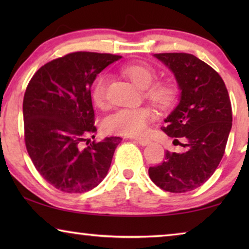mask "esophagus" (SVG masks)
Listing matches in <instances>:
<instances>
[{"label":"esophagus","instance_id":"34e87169","mask_svg":"<svg viewBox=\"0 0 249 249\" xmlns=\"http://www.w3.org/2000/svg\"><path fill=\"white\" fill-rule=\"evenodd\" d=\"M134 142H136L137 144H140L142 146H147L150 144L149 140H145V138H133Z\"/></svg>","mask_w":249,"mask_h":249}]
</instances>
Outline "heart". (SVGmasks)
I'll return each mask as SVG.
<instances>
[{
  "label": "heart",
  "mask_w": 249,
  "mask_h": 249,
  "mask_svg": "<svg viewBox=\"0 0 249 249\" xmlns=\"http://www.w3.org/2000/svg\"><path fill=\"white\" fill-rule=\"evenodd\" d=\"M126 77L141 89H145V96L151 103L160 108L169 107L177 96L176 88L169 82L154 83L155 72L146 65H127L122 68ZM107 77L101 74L95 80L92 88V100L99 107H104L107 103ZM151 121V112L147 107L120 108L108 115L103 122L105 132L138 137L144 135Z\"/></svg>",
  "instance_id": "heart-1"
}]
</instances>
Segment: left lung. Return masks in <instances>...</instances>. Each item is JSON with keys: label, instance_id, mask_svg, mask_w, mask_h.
<instances>
[{"label": "left lung", "instance_id": "left-lung-1", "mask_svg": "<svg viewBox=\"0 0 249 249\" xmlns=\"http://www.w3.org/2000/svg\"><path fill=\"white\" fill-rule=\"evenodd\" d=\"M174 73L179 103L163 122L168 136L182 138L181 153L166 151L165 160L150 167L149 177L162 190L191 191L208 180L224 155L231 128V105L225 83L212 67L191 53H155Z\"/></svg>", "mask_w": 249, "mask_h": 249}]
</instances>
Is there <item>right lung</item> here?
<instances>
[{
  "label": "right lung",
  "mask_w": 249,
  "mask_h": 249,
  "mask_svg": "<svg viewBox=\"0 0 249 249\" xmlns=\"http://www.w3.org/2000/svg\"><path fill=\"white\" fill-rule=\"evenodd\" d=\"M121 58L72 53L41 67L28 83L23 101L25 144L37 171L58 190L90 191L107 175L122 138L105 137L88 147L83 142L96 132L92 83Z\"/></svg>",
  "instance_id": "obj_1"
}]
</instances>
